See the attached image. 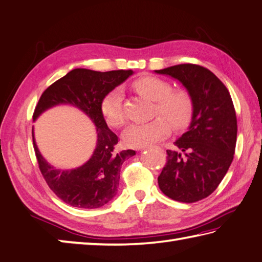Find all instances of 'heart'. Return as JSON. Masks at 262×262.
I'll return each instance as SVG.
<instances>
[{
    "mask_svg": "<svg viewBox=\"0 0 262 262\" xmlns=\"http://www.w3.org/2000/svg\"><path fill=\"white\" fill-rule=\"evenodd\" d=\"M134 88L143 96L156 101L155 119L142 123H133L123 133V141L128 146L143 147L163 140L174 129H183L193 116L194 103L188 90L172 89V84L154 75H144L135 80ZM102 115L111 127L125 123L122 90L116 88L104 96L101 103ZM162 117H160V116Z\"/></svg>",
    "mask_w": 262,
    "mask_h": 262,
    "instance_id": "b5f03b06",
    "label": "heart"
}]
</instances>
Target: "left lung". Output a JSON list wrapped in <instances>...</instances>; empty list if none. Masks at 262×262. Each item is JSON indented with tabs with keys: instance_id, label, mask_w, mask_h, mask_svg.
<instances>
[{
	"instance_id": "obj_1",
	"label": "left lung",
	"mask_w": 262,
	"mask_h": 262,
	"mask_svg": "<svg viewBox=\"0 0 262 262\" xmlns=\"http://www.w3.org/2000/svg\"><path fill=\"white\" fill-rule=\"evenodd\" d=\"M183 83L191 94V125L167 150L158 184L166 196L182 203L206 198L217 188L234 159L237 118L234 103L223 82L197 64H180L156 71Z\"/></svg>"
}]
</instances>
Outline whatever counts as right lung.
I'll return each mask as SVG.
<instances>
[{
	"label": "right lung",
	"mask_w": 262,
	"mask_h": 262,
	"mask_svg": "<svg viewBox=\"0 0 262 262\" xmlns=\"http://www.w3.org/2000/svg\"><path fill=\"white\" fill-rule=\"evenodd\" d=\"M133 74L132 70L97 72L75 69L50 84L37 102L33 119L58 104H72L92 119L97 128V144L94 154L81 167L72 170L54 169L42 158L33 139L40 172L49 188L64 203L79 208H97L116 196L120 168L134 150L116 151L118 137L108 129L101 111L105 95Z\"/></svg>",
	"instance_id": "obj_1"
}]
</instances>
